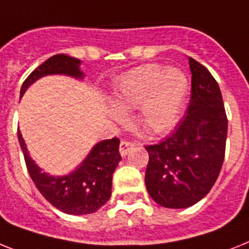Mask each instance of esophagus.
I'll return each mask as SVG.
<instances>
[{
  "label": "esophagus",
  "mask_w": 249,
  "mask_h": 249,
  "mask_svg": "<svg viewBox=\"0 0 249 249\" xmlns=\"http://www.w3.org/2000/svg\"><path fill=\"white\" fill-rule=\"evenodd\" d=\"M133 147V143L129 142V141H122L120 143V154L121 157H126L128 151Z\"/></svg>",
  "instance_id": "34e87169"
}]
</instances>
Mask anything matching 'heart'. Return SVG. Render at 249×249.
Instances as JSON below:
<instances>
[{"instance_id": "1", "label": "heart", "mask_w": 249, "mask_h": 249, "mask_svg": "<svg viewBox=\"0 0 249 249\" xmlns=\"http://www.w3.org/2000/svg\"><path fill=\"white\" fill-rule=\"evenodd\" d=\"M187 94L188 79L180 69L140 66L120 80L112 98L117 109H110L109 114L122 122L123 112L141 105L137 123L150 133H163L176 124Z\"/></svg>"}]
</instances>
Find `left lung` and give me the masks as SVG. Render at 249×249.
<instances>
[{"mask_svg":"<svg viewBox=\"0 0 249 249\" xmlns=\"http://www.w3.org/2000/svg\"><path fill=\"white\" fill-rule=\"evenodd\" d=\"M192 92L186 116L149 153L145 184L160 206L184 209L206 196L216 182L225 155L228 120L220 88L201 63L188 57Z\"/></svg>","mask_w":249,"mask_h":249,"instance_id":"left-lung-1","label":"left lung"}]
</instances>
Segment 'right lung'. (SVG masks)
I'll return each mask as SVG.
<instances>
[{
  "label": "right lung",
  "mask_w": 249,
  "mask_h": 249,
  "mask_svg": "<svg viewBox=\"0 0 249 249\" xmlns=\"http://www.w3.org/2000/svg\"><path fill=\"white\" fill-rule=\"evenodd\" d=\"M81 61L67 54H55L36 69L24 81L20 99L30 85L48 75H66L83 80ZM26 168L39 192L55 209L70 215H88L98 211L112 195V178L121 161L120 140L113 137L95 143L77 168L65 176H51L32 159L21 131L18 129Z\"/></svg>",
  "instance_id": "add662e5"
}]
</instances>
